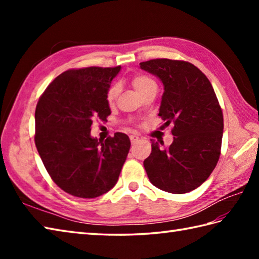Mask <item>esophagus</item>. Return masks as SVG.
<instances>
[{
    "mask_svg": "<svg viewBox=\"0 0 259 259\" xmlns=\"http://www.w3.org/2000/svg\"><path fill=\"white\" fill-rule=\"evenodd\" d=\"M139 140V137L138 136H130V141L131 144H136L137 141Z\"/></svg>",
    "mask_w": 259,
    "mask_h": 259,
    "instance_id": "esophagus-1",
    "label": "esophagus"
}]
</instances>
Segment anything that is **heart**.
Wrapping results in <instances>:
<instances>
[{
	"label": "heart",
	"instance_id": "obj_1",
	"mask_svg": "<svg viewBox=\"0 0 259 259\" xmlns=\"http://www.w3.org/2000/svg\"><path fill=\"white\" fill-rule=\"evenodd\" d=\"M133 85L135 87V89L137 90V92L139 93L141 96L142 93H145L146 91H148L151 88H157V83L155 82V80L151 79L150 76L145 75V74H137L133 78ZM119 89L117 85H112L110 88L107 95V101L108 103L112 104L115 100V98L118 96Z\"/></svg>",
	"mask_w": 259,
	"mask_h": 259
}]
</instances>
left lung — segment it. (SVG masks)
<instances>
[{"label":"left lung","instance_id":"left-lung-1","mask_svg":"<svg viewBox=\"0 0 259 259\" xmlns=\"http://www.w3.org/2000/svg\"><path fill=\"white\" fill-rule=\"evenodd\" d=\"M140 68L162 81L159 114L171 130L172 144L152 150L144 161L150 183L171 194H186L205 183L221 156L224 117L216 93L201 71L181 60L153 59ZM161 144V142H160Z\"/></svg>","mask_w":259,"mask_h":259}]
</instances>
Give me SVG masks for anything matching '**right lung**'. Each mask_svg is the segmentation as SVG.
Instances as JSON below:
<instances>
[{"mask_svg": "<svg viewBox=\"0 0 259 259\" xmlns=\"http://www.w3.org/2000/svg\"><path fill=\"white\" fill-rule=\"evenodd\" d=\"M120 69H70L57 76L37 101V152L54 183L74 197L90 199L113 188L128 156L125 134L104 141L90 135L92 121L107 120L111 113L107 95Z\"/></svg>", "mask_w": 259, "mask_h": 259, "instance_id": "1", "label": "right lung"}]
</instances>
